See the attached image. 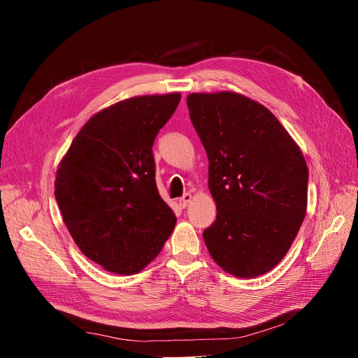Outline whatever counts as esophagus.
<instances>
[{
  "label": "esophagus",
  "instance_id": "34e87169",
  "mask_svg": "<svg viewBox=\"0 0 358 358\" xmlns=\"http://www.w3.org/2000/svg\"><path fill=\"white\" fill-rule=\"evenodd\" d=\"M193 199V196L190 194V193H184L182 194V197H180V208H182V209H185L187 206H189V203H190V200Z\"/></svg>",
  "mask_w": 358,
  "mask_h": 358
}]
</instances>
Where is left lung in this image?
I'll list each match as a JSON object with an SVG mask.
<instances>
[{"mask_svg":"<svg viewBox=\"0 0 358 358\" xmlns=\"http://www.w3.org/2000/svg\"><path fill=\"white\" fill-rule=\"evenodd\" d=\"M187 106L217 210L203 232L206 247L235 277L264 274L287 254L306 215L302 150L268 108L241 94L194 92Z\"/></svg>","mask_w":358,"mask_h":358,"instance_id":"8db88e82","label":"left lung"}]
</instances>
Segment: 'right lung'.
<instances>
[{"mask_svg":"<svg viewBox=\"0 0 358 358\" xmlns=\"http://www.w3.org/2000/svg\"><path fill=\"white\" fill-rule=\"evenodd\" d=\"M180 99L134 97L101 110L59 164L55 197L66 228L83 254L110 273H139L176 227L157 189L152 145Z\"/></svg>","mask_w":358,"mask_h":358,"instance_id":"1","label":"right lung"}]
</instances>
